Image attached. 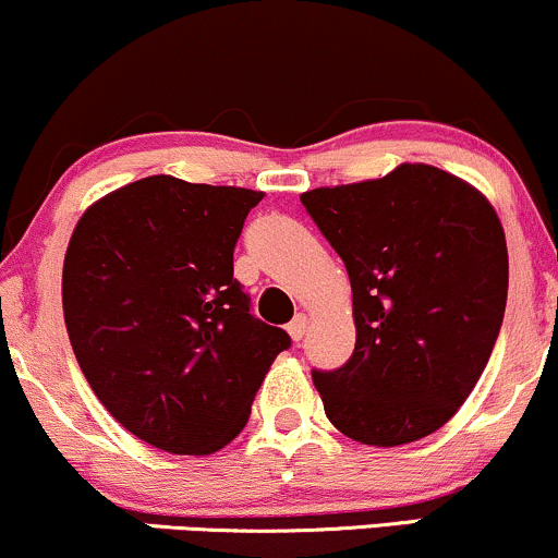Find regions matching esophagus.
<instances>
[{
  "label": "esophagus",
  "mask_w": 558,
  "mask_h": 558,
  "mask_svg": "<svg viewBox=\"0 0 558 558\" xmlns=\"http://www.w3.org/2000/svg\"><path fill=\"white\" fill-rule=\"evenodd\" d=\"M306 328H310V317L296 315L291 319V325H288V332H291L293 341H301V338L306 336Z\"/></svg>",
  "instance_id": "1"
}]
</instances>
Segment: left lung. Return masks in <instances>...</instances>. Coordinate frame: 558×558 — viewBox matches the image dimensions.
<instances>
[{
    "label": "left lung",
    "instance_id": "left-lung-1",
    "mask_svg": "<svg viewBox=\"0 0 558 558\" xmlns=\"http://www.w3.org/2000/svg\"><path fill=\"white\" fill-rule=\"evenodd\" d=\"M301 204L343 259L354 301V354L312 373L325 414L364 446L435 433L472 393L501 330L509 252L496 209L422 162L304 191Z\"/></svg>",
    "mask_w": 558,
    "mask_h": 558
}]
</instances>
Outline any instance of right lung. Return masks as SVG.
<instances>
[{
	"label": "right lung",
	"mask_w": 558,
	"mask_h": 558,
	"mask_svg": "<svg viewBox=\"0 0 558 558\" xmlns=\"http://www.w3.org/2000/svg\"><path fill=\"white\" fill-rule=\"evenodd\" d=\"M262 191L149 175L81 215L62 312L83 375L128 433L183 457L248 422L286 330L248 315L233 248Z\"/></svg>",
	"instance_id": "add662e5"
}]
</instances>
